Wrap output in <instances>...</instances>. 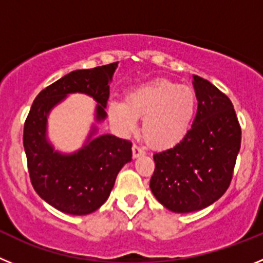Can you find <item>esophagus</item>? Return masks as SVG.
<instances>
[{"instance_id": "34e87169", "label": "esophagus", "mask_w": 263, "mask_h": 263, "mask_svg": "<svg viewBox=\"0 0 263 263\" xmlns=\"http://www.w3.org/2000/svg\"><path fill=\"white\" fill-rule=\"evenodd\" d=\"M132 150H133V158H138V157H141V155L145 154L143 148L139 147V146H137V145H134Z\"/></svg>"}]
</instances>
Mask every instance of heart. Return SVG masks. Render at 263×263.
<instances>
[{
    "label": "heart",
    "instance_id": "b5f03b06",
    "mask_svg": "<svg viewBox=\"0 0 263 263\" xmlns=\"http://www.w3.org/2000/svg\"><path fill=\"white\" fill-rule=\"evenodd\" d=\"M196 111L197 97L191 87L160 79L130 90L124 104H109L108 116L124 133L134 132L137 118H143L146 143L154 148H168L184 139Z\"/></svg>",
    "mask_w": 263,
    "mask_h": 263
}]
</instances>
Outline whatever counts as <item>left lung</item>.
Here are the masks:
<instances>
[{"mask_svg": "<svg viewBox=\"0 0 263 263\" xmlns=\"http://www.w3.org/2000/svg\"><path fill=\"white\" fill-rule=\"evenodd\" d=\"M197 111L184 139L154 154L150 188L176 213L200 211L218 200L233 178L241 147V126L227 95L194 75Z\"/></svg>", "mask_w": 263, "mask_h": 263, "instance_id": "8db88e82", "label": "left lung"}]
</instances>
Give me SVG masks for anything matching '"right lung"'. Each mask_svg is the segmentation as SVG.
Masks as SVG:
<instances>
[{
    "mask_svg": "<svg viewBox=\"0 0 263 263\" xmlns=\"http://www.w3.org/2000/svg\"><path fill=\"white\" fill-rule=\"evenodd\" d=\"M117 67L116 62L69 72L35 97L25 121L23 147L32 187L63 213L89 215L105 203L117 174L132 160V142L110 134L96 136L93 126L80 150L62 154L46 137L48 113L67 95L85 93L97 101L96 121L105 120L109 83Z\"/></svg>",
    "mask_w": 263,
    "mask_h": 263,
    "instance_id": "1",
    "label": "right lung"
}]
</instances>
